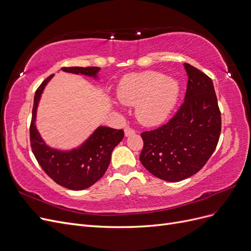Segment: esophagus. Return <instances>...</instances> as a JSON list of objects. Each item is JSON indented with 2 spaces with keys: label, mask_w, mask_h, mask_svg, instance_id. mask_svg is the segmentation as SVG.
Listing matches in <instances>:
<instances>
[{
  "label": "esophagus",
  "mask_w": 251,
  "mask_h": 251,
  "mask_svg": "<svg viewBox=\"0 0 251 251\" xmlns=\"http://www.w3.org/2000/svg\"><path fill=\"white\" fill-rule=\"evenodd\" d=\"M124 132H125V136L127 137V136H130V135H133L134 133H135V131L133 130V129H131V128H125V130H124Z\"/></svg>",
  "instance_id": "1"
}]
</instances>
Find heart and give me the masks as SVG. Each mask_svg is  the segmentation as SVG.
<instances>
[{
	"mask_svg": "<svg viewBox=\"0 0 251 251\" xmlns=\"http://www.w3.org/2000/svg\"><path fill=\"white\" fill-rule=\"evenodd\" d=\"M179 94L178 80L156 71L127 74L117 88L119 101L125 105H135V116L145 126L164 122L177 103Z\"/></svg>",
	"mask_w": 251,
	"mask_h": 251,
	"instance_id": "heart-1",
	"label": "heart"
}]
</instances>
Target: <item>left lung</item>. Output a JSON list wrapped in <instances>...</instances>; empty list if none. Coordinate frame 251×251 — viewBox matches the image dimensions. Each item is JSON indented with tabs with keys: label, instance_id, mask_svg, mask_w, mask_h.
Masks as SVG:
<instances>
[{
	"label": "left lung",
	"instance_id": "1",
	"mask_svg": "<svg viewBox=\"0 0 251 251\" xmlns=\"http://www.w3.org/2000/svg\"><path fill=\"white\" fill-rule=\"evenodd\" d=\"M186 94L168 123L142 133L140 160L155 177L179 182L197 174L215 151L221 131V116L212 79L190 64Z\"/></svg>",
	"mask_w": 251,
	"mask_h": 251
}]
</instances>
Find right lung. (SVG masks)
I'll return each mask as SVG.
<instances>
[{"mask_svg": "<svg viewBox=\"0 0 251 251\" xmlns=\"http://www.w3.org/2000/svg\"><path fill=\"white\" fill-rule=\"evenodd\" d=\"M62 70L99 79V67H64ZM52 77L53 74L46 78L35 93L30 127L31 148L42 170L55 183L71 190H82L95 184L105 174L111 152L123 140L124 131L99 126L80 146L71 150H60L46 145L35 123L41 95Z\"/></svg>", "mask_w": 251, "mask_h": 251, "instance_id": "1", "label": "right lung"}]
</instances>
